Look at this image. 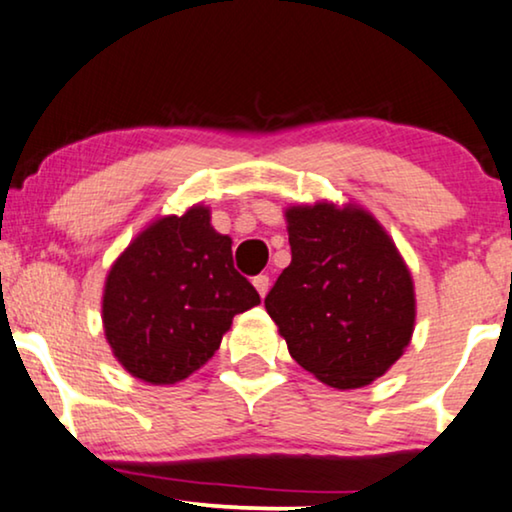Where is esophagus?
Returning <instances> with one entry per match:
<instances>
[{
  "label": "esophagus",
  "instance_id": "esophagus-1",
  "mask_svg": "<svg viewBox=\"0 0 512 512\" xmlns=\"http://www.w3.org/2000/svg\"><path fill=\"white\" fill-rule=\"evenodd\" d=\"M252 285H255L257 292H260V297H264V295H267V290H269V276H264V274L255 276V278H252Z\"/></svg>",
  "mask_w": 512,
  "mask_h": 512
}]
</instances>
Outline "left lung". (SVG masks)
<instances>
[{"label":"left lung","instance_id":"8db88e82","mask_svg":"<svg viewBox=\"0 0 512 512\" xmlns=\"http://www.w3.org/2000/svg\"><path fill=\"white\" fill-rule=\"evenodd\" d=\"M292 262L264 297L290 356L332 388L370 384L403 356L414 285L379 222L330 203L288 213Z\"/></svg>","mask_w":512,"mask_h":512}]
</instances>
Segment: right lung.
Returning <instances> with one entry per match:
<instances>
[{
    "label": "right lung",
    "mask_w": 512,
    "mask_h": 512,
    "mask_svg": "<svg viewBox=\"0 0 512 512\" xmlns=\"http://www.w3.org/2000/svg\"><path fill=\"white\" fill-rule=\"evenodd\" d=\"M260 304L234 269L231 238L210 227L208 208L161 217L114 262L102 323L114 356L147 384H175L220 349L231 318Z\"/></svg>",
    "instance_id": "obj_1"
}]
</instances>
